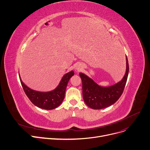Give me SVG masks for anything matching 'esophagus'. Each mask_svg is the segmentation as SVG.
Instances as JSON below:
<instances>
[{
	"mask_svg": "<svg viewBox=\"0 0 150 150\" xmlns=\"http://www.w3.org/2000/svg\"><path fill=\"white\" fill-rule=\"evenodd\" d=\"M75 69H76V71L77 72L81 71L83 69V66L82 65H81V64H78V65L76 66Z\"/></svg>",
	"mask_w": 150,
	"mask_h": 150,
	"instance_id": "obj_1",
	"label": "esophagus"
}]
</instances>
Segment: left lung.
Segmentation results:
<instances>
[{"label": "left lung", "instance_id": "8db88e82", "mask_svg": "<svg viewBox=\"0 0 150 150\" xmlns=\"http://www.w3.org/2000/svg\"><path fill=\"white\" fill-rule=\"evenodd\" d=\"M129 72L126 56V71L120 81L114 85L103 87L98 85L87 75L79 73L83 83V96L86 104L95 110L102 109L115 104L121 96L127 80Z\"/></svg>", "mask_w": 150, "mask_h": 150}]
</instances>
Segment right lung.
Returning <instances> with one entry per match:
<instances>
[{
  "label": "right lung",
  "mask_w": 150,
  "mask_h": 150,
  "mask_svg": "<svg viewBox=\"0 0 150 150\" xmlns=\"http://www.w3.org/2000/svg\"><path fill=\"white\" fill-rule=\"evenodd\" d=\"M19 75L22 87L28 98L35 106L45 110H52L58 107L63 101L67 83L74 75L73 71L64 74L58 85L52 91L40 92L28 87L22 80Z\"/></svg>",
  "instance_id": "1"
}]
</instances>
